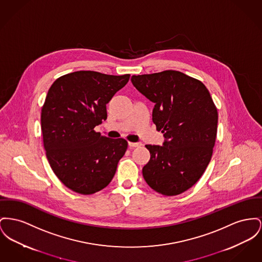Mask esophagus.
Instances as JSON below:
<instances>
[{
  "instance_id": "obj_1",
  "label": "esophagus",
  "mask_w": 262,
  "mask_h": 262,
  "mask_svg": "<svg viewBox=\"0 0 262 262\" xmlns=\"http://www.w3.org/2000/svg\"><path fill=\"white\" fill-rule=\"evenodd\" d=\"M141 144L139 142H128V146L130 148H134V147H139Z\"/></svg>"
}]
</instances>
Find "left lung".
Wrapping results in <instances>:
<instances>
[{
    "label": "left lung",
    "instance_id": "left-lung-1",
    "mask_svg": "<svg viewBox=\"0 0 262 262\" xmlns=\"http://www.w3.org/2000/svg\"><path fill=\"white\" fill-rule=\"evenodd\" d=\"M136 89L154 103L152 121L162 145H145L150 159L142 168L154 191L175 196L191 188L207 168L215 145L217 112L206 86L174 70L134 75Z\"/></svg>",
    "mask_w": 262,
    "mask_h": 262
}]
</instances>
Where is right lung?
<instances>
[{"label": "right lung", "instance_id": "right-lung-1", "mask_svg": "<svg viewBox=\"0 0 262 262\" xmlns=\"http://www.w3.org/2000/svg\"><path fill=\"white\" fill-rule=\"evenodd\" d=\"M129 80L95 71L56 79L41 110L43 145L51 169L72 191L90 195L112 181L127 148L123 139H108L94 127L107 119L106 105Z\"/></svg>", "mask_w": 262, "mask_h": 262}]
</instances>
